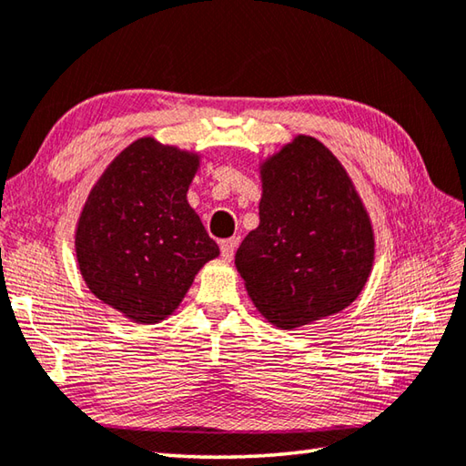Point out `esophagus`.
I'll list each match as a JSON object with an SVG mask.
<instances>
[{
	"mask_svg": "<svg viewBox=\"0 0 466 466\" xmlns=\"http://www.w3.org/2000/svg\"><path fill=\"white\" fill-rule=\"evenodd\" d=\"M236 246H238V238H230V240H222L220 244V252H222V258L230 262L234 258V252H236Z\"/></svg>",
	"mask_w": 466,
	"mask_h": 466,
	"instance_id": "esophagus-1",
	"label": "esophagus"
}]
</instances>
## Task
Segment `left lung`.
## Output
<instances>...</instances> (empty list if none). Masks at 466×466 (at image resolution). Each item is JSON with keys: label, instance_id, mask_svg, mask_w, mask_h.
I'll use <instances>...</instances> for the list:
<instances>
[{"label": "left lung", "instance_id": "obj_1", "mask_svg": "<svg viewBox=\"0 0 466 466\" xmlns=\"http://www.w3.org/2000/svg\"><path fill=\"white\" fill-rule=\"evenodd\" d=\"M260 224L236 252L258 313L279 329L348 309L371 275L376 234L350 173L311 135L260 159Z\"/></svg>", "mask_w": 466, "mask_h": 466}]
</instances>
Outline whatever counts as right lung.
Returning a JSON list of instances; mask_svg holds the SVG:
<instances>
[{"mask_svg": "<svg viewBox=\"0 0 466 466\" xmlns=\"http://www.w3.org/2000/svg\"><path fill=\"white\" fill-rule=\"evenodd\" d=\"M199 166V151L141 137L108 163L80 209V275L131 323L166 321L204 264L220 257L187 202Z\"/></svg>", "mask_w": 466, "mask_h": 466, "instance_id": "obj_1", "label": "right lung"}]
</instances>
